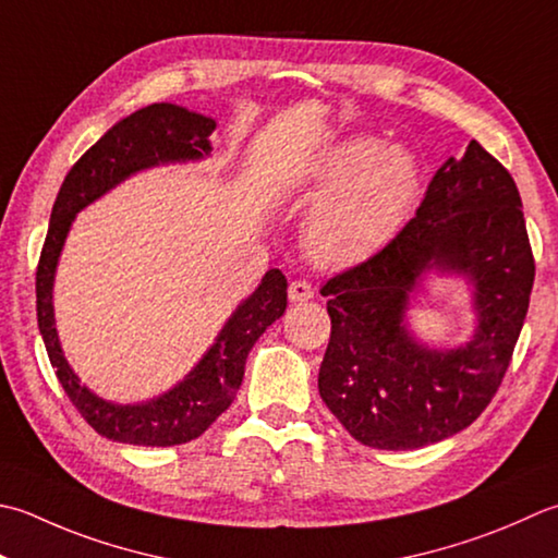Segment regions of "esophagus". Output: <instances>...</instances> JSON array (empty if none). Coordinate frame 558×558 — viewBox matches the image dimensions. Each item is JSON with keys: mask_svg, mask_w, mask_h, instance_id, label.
I'll list each match as a JSON object with an SVG mask.
<instances>
[{"mask_svg": "<svg viewBox=\"0 0 558 558\" xmlns=\"http://www.w3.org/2000/svg\"><path fill=\"white\" fill-rule=\"evenodd\" d=\"M288 298L290 302L300 304V302H307L314 298V288L310 286L307 280H292L290 288H288Z\"/></svg>", "mask_w": 558, "mask_h": 558, "instance_id": "1", "label": "esophagus"}]
</instances>
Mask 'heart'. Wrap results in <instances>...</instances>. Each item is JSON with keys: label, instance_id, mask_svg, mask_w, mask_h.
Listing matches in <instances>:
<instances>
[{"label": "heart", "instance_id": "heart-1", "mask_svg": "<svg viewBox=\"0 0 558 558\" xmlns=\"http://www.w3.org/2000/svg\"><path fill=\"white\" fill-rule=\"evenodd\" d=\"M300 183L322 195L307 220V246L324 264H351L395 239L421 201L423 167L407 145L351 135L304 163Z\"/></svg>", "mask_w": 558, "mask_h": 558}]
</instances>
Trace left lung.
Instances as JSON below:
<instances>
[{
  "label": "left lung",
  "mask_w": 558,
  "mask_h": 558,
  "mask_svg": "<svg viewBox=\"0 0 558 558\" xmlns=\"http://www.w3.org/2000/svg\"><path fill=\"white\" fill-rule=\"evenodd\" d=\"M460 279L475 331L430 344L410 310L429 280ZM534 260L518 185L478 145L435 173L416 217L365 264L326 282L331 341L319 395L357 442L418 450L472 425L504 381L525 324Z\"/></svg>",
  "instance_id": "left-lung-1"
}]
</instances>
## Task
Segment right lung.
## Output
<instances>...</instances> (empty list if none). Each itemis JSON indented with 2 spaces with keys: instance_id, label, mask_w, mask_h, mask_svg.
<instances>
[{
  "instance_id": "right-lung-1",
  "label": "right lung",
  "mask_w": 558,
  "mask_h": 558,
  "mask_svg": "<svg viewBox=\"0 0 558 558\" xmlns=\"http://www.w3.org/2000/svg\"><path fill=\"white\" fill-rule=\"evenodd\" d=\"M215 118L177 104H151L106 130L64 177L50 213V227L36 272L38 329L62 389L84 421L104 438L142 447L191 442L222 416L244 379L251 348L288 307V280L278 268L260 278L258 288L227 316L213 345L177 385L161 395L118 403L96 395L64 357L54 324V276L70 229L84 207L118 189L140 171L169 163H195L213 155Z\"/></svg>"
}]
</instances>
